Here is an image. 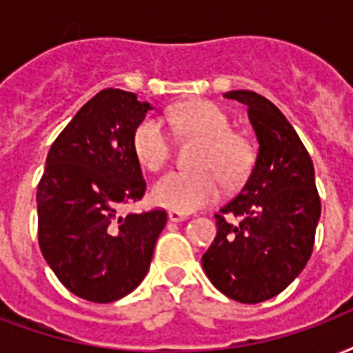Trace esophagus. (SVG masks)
<instances>
[{
  "label": "esophagus",
  "instance_id": "esophagus-1",
  "mask_svg": "<svg viewBox=\"0 0 353 353\" xmlns=\"http://www.w3.org/2000/svg\"><path fill=\"white\" fill-rule=\"evenodd\" d=\"M168 219H170L172 222H183V220L188 219V214L181 211H168Z\"/></svg>",
  "mask_w": 353,
  "mask_h": 353
}]
</instances>
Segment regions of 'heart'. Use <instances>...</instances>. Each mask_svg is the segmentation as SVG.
Segmentation results:
<instances>
[{"label": "heart", "mask_w": 353, "mask_h": 353, "mask_svg": "<svg viewBox=\"0 0 353 353\" xmlns=\"http://www.w3.org/2000/svg\"><path fill=\"white\" fill-rule=\"evenodd\" d=\"M172 128L187 137L201 139L194 165L200 168L170 172L152 188L155 203L172 211L190 212L220 196L222 179L236 185L248 176L254 150L246 137L231 131L230 118L211 101L196 99L168 112ZM170 139L163 122L146 117L133 131V152L144 168L161 170L170 159Z\"/></svg>", "instance_id": "1"}]
</instances>
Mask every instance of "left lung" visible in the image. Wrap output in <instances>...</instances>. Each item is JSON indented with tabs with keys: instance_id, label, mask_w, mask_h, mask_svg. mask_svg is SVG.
<instances>
[{
	"instance_id": "1",
	"label": "left lung",
	"mask_w": 353,
	"mask_h": 353,
	"mask_svg": "<svg viewBox=\"0 0 353 353\" xmlns=\"http://www.w3.org/2000/svg\"><path fill=\"white\" fill-rule=\"evenodd\" d=\"M224 98L248 107L259 150L241 192L214 214L219 231L201 265L222 294L259 303L287 289L307 265L320 198L313 161L283 112L252 90H231ZM225 214L239 224L228 223Z\"/></svg>"
}]
</instances>
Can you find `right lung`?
<instances>
[{"mask_svg":"<svg viewBox=\"0 0 353 353\" xmlns=\"http://www.w3.org/2000/svg\"><path fill=\"white\" fill-rule=\"evenodd\" d=\"M148 101L105 88L51 144L37 190L39 244L59 281L94 303L117 302L146 278L166 211L122 214L146 192L133 131Z\"/></svg>","mask_w":353,"mask_h":353,"instance_id":"right-lung-1","label":"right lung"}]
</instances>
